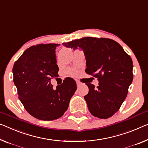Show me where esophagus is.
Masks as SVG:
<instances>
[{
  "instance_id": "34e87169",
  "label": "esophagus",
  "mask_w": 148,
  "mask_h": 148,
  "mask_svg": "<svg viewBox=\"0 0 148 148\" xmlns=\"http://www.w3.org/2000/svg\"><path fill=\"white\" fill-rule=\"evenodd\" d=\"M81 85V83H80V82H79V81H77V87H80Z\"/></svg>"
}]
</instances>
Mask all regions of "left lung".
<instances>
[{"mask_svg": "<svg viewBox=\"0 0 148 148\" xmlns=\"http://www.w3.org/2000/svg\"><path fill=\"white\" fill-rule=\"evenodd\" d=\"M74 50L79 48L86 60L85 72L98 78L99 86L86 85L84 98L95 117L108 119L119 110L133 80L132 60L119 43L108 38L86 37L63 43Z\"/></svg>", "mask_w": 148, "mask_h": 148, "instance_id": "left-lung-1", "label": "left lung"}]
</instances>
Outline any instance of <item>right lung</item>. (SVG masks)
I'll return each mask as SVG.
<instances>
[{
	"instance_id": "right-lung-1",
	"label": "right lung",
	"mask_w": 148,
	"mask_h": 148,
	"mask_svg": "<svg viewBox=\"0 0 148 148\" xmlns=\"http://www.w3.org/2000/svg\"><path fill=\"white\" fill-rule=\"evenodd\" d=\"M60 44L33 45L16 61L14 83L20 101L36 119L53 120L62 116L77 90L76 82L67 77L53 89L51 79L58 76L56 49Z\"/></svg>"
}]
</instances>
